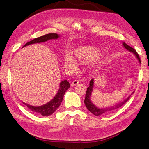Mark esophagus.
<instances>
[{
  "label": "esophagus",
  "instance_id": "34e87169",
  "mask_svg": "<svg viewBox=\"0 0 149 149\" xmlns=\"http://www.w3.org/2000/svg\"><path fill=\"white\" fill-rule=\"evenodd\" d=\"M78 83H79V81H77V80H74V81H73L71 83V87L75 86H76V84H78Z\"/></svg>",
  "mask_w": 149,
  "mask_h": 149
}]
</instances>
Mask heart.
Returning a JSON list of instances; mask_svg holds the SVG:
<instances>
[{
	"instance_id": "obj_1",
	"label": "heart",
	"mask_w": 149,
	"mask_h": 149,
	"mask_svg": "<svg viewBox=\"0 0 149 149\" xmlns=\"http://www.w3.org/2000/svg\"><path fill=\"white\" fill-rule=\"evenodd\" d=\"M74 55L78 63H85L98 59L101 56V53L94 48L80 47L74 51ZM65 64L71 71H74L78 68V63L70 54L65 56Z\"/></svg>"
}]
</instances>
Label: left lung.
Listing matches in <instances>:
<instances>
[{
	"label": "left lung",
	"mask_w": 149,
	"mask_h": 149,
	"mask_svg": "<svg viewBox=\"0 0 149 149\" xmlns=\"http://www.w3.org/2000/svg\"><path fill=\"white\" fill-rule=\"evenodd\" d=\"M123 47L128 50L129 52L132 53L134 55L136 56L137 59L138 60L139 63L141 64V60H140L139 56L138 55V53L135 50L134 48L132 47H130L128 45L125 43L124 42H123ZM94 79H92L91 80V81L89 83V87L87 88V91L86 93V96H85V100L84 101V104L86 106L87 109L91 112L92 114L94 115H95L96 116H103V115H107L112 113V112H114L116 109H119V107H120L124 105V104L127 102L130 97L131 96L132 94H134V91H133L130 95L127 97V98H126L125 100L123 101H122L121 102H119V104H115L114 106H111L109 107H98L96 106L91 101V95H92V93L93 91V89H94Z\"/></svg>",
	"instance_id": "8db88e82"
}]
</instances>
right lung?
<instances>
[{"label":"right lung","instance_id":"add662e5","mask_svg":"<svg viewBox=\"0 0 149 149\" xmlns=\"http://www.w3.org/2000/svg\"><path fill=\"white\" fill-rule=\"evenodd\" d=\"M59 38H60V35L56 33H52L46 34L42 36V37L36 38L33 40H31V41L26 43L22 48H24L26 46L30 45L45 42L49 40H53V39L55 40ZM70 88V84L69 82H68L67 80H63L61 82H60L59 89H58V91L55 96L48 102L45 104L43 105L38 106H31V105L28 104H26L25 102H23L25 105L27 106L29 109L32 111L34 112H36V113L42 116H50L53 113H54V112L56 111L58 107L60 106L61 103L63 101V96L65 95V92L66 91V90L68 89H69Z\"/></svg>","mask_w":149,"mask_h":149}]
</instances>
